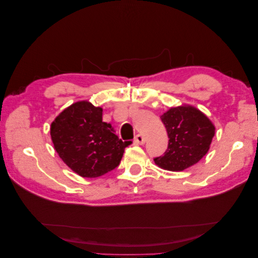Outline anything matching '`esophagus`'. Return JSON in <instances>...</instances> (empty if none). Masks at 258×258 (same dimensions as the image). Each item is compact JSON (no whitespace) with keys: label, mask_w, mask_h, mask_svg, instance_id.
I'll use <instances>...</instances> for the list:
<instances>
[{"label":"esophagus","mask_w":258,"mask_h":258,"mask_svg":"<svg viewBox=\"0 0 258 258\" xmlns=\"http://www.w3.org/2000/svg\"><path fill=\"white\" fill-rule=\"evenodd\" d=\"M135 143L138 145H143L145 143V139L142 135H137L135 137Z\"/></svg>","instance_id":"obj_1"}]
</instances>
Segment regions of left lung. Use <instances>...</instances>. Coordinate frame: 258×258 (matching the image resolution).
<instances>
[{
    "label": "left lung",
    "instance_id": "1",
    "mask_svg": "<svg viewBox=\"0 0 258 258\" xmlns=\"http://www.w3.org/2000/svg\"><path fill=\"white\" fill-rule=\"evenodd\" d=\"M160 118L166 126L169 144L163 156L154 159L158 167L174 172L184 171L209 152L215 126L197 107L189 104L172 106Z\"/></svg>",
    "mask_w": 258,
    "mask_h": 258
}]
</instances>
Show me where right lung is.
<instances>
[{
  "label": "right lung",
  "instance_id": "add662e5",
  "mask_svg": "<svg viewBox=\"0 0 258 258\" xmlns=\"http://www.w3.org/2000/svg\"><path fill=\"white\" fill-rule=\"evenodd\" d=\"M102 107L84 100L64 108L50 124L59 157L83 177H98L119 165L124 148L110 123L102 121Z\"/></svg>",
  "mask_w": 258,
  "mask_h": 258
}]
</instances>
